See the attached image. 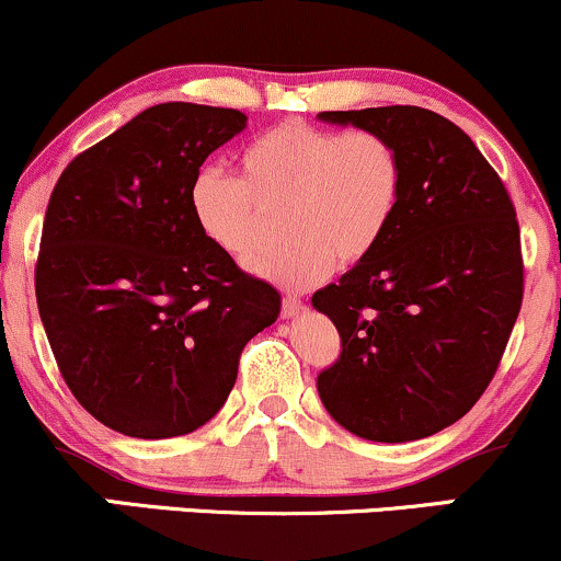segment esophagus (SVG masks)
Instances as JSON below:
<instances>
[{
	"instance_id": "1",
	"label": "esophagus",
	"mask_w": 561,
	"mask_h": 561,
	"mask_svg": "<svg viewBox=\"0 0 561 561\" xmlns=\"http://www.w3.org/2000/svg\"><path fill=\"white\" fill-rule=\"evenodd\" d=\"M302 311H306V306H302V300L298 298V295H285V300H282V317L295 319V317H300Z\"/></svg>"
}]
</instances>
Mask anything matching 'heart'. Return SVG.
<instances>
[{
	"label": "heart",
	"mask_w": 561,
	"mask_h": 561,
	"mask_svg": "<svg viewBox=\"0 0 561 561\" xmlns=\"http://www.w3.org/2000/svg\"><path fill=\"white\" fill-rule=\"evenodd\" d=\"M403 197V158L379 131H334L289 118L263 131L240 158V179L205 169L192 179L195 227L216 250L244 261L274 234L282 248L250 268L289 289L324 282L334 263L356 266L385 240Z\"/></svg>",
	"instance_id": "b5f03b06"
}]
</instances>
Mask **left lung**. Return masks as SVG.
I'll return each mask as SVG.
<instances>
[{
    "label": "left lung",
    "mask_w": 561,
    "mask_h": 561,
    "mask_svg": "<svg viewBox=\"0 0 561 561\" xmlns=\"http://www.w3.org/2000/svg\"><path fill=\"white\" fill-rule=\"evenodd\" d=\"M319 118L385 134L403 158L385 240L311 298L343 337L340 362L319 375L321 403L366 440H420L461 420L499 369L525 293L517 210L443 115L390 105Z\"/></svg>",
    "instance_id": "left-lung-1"
}]
</instances>
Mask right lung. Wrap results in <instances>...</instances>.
Segmentation results:
<instances>
[{
  "label": "right lung",
  "instance_id": "add662e5",
  "mask_svg": "<svg viewBox=\"0 0 561 561\" xmlns=\"http://www.w3.org/2000/svg\"><path fill=\"white\" fill-rule=\"evenodd\" d=\"M231 107H147L66 165L44 216L36 302L83 409L128 437L186 435L229 398L282 295L199 234L190 186L244 128Z\"/></svg>",
  "mask_w": 561,
  "mask_h": 561
}]
</instances>
